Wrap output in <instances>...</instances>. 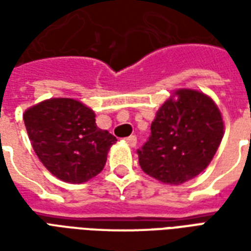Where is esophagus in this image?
I'll return each instance as SVG.
<instances>
[{"label":"esophagus","instance_id":"esophagus-1","mask_svg":"<svg viewBox=\"0 0 251 251\" xmlns=\"http://www.w3.org/2000/svg\"><path fill=\"white\" fill-rule=\"evenodd\" d=\"M126 144L129 145V147L134 148L137 145V137L136 136H130V137H126L125 138Z\"/></svg>","mask_w":251,"mask_h":251}]
</instances>
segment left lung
Returning a JSON list of instances; mask_svg holds the SVG:
<instances>
[{
    "mask_svg": "<svg viewBox=\"0 0 251 251\" xmlns=\"http://www.w3.org/2000/svg\"><path fill=\"white\" fill-rule=\"evenodd\" d=\"M223 129L221 111L208 95L176 90L156 113L149 140L137 151L138 163L161 183L183 184L208 167Z\"/></svg>",
    "mask_w": 251,
    "mask_h": 251,
    "instance_id": "left-lung-1",
    "label": "left lung"
}]
</instances>
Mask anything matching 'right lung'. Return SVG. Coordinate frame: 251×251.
Here are the masks:
<instances>
[{
	"mask_svg": "<svg viewBox=\"0 0 251 251\" xmlns=\"http://www.w3.org/2000/svg\"><path fill=\"white\" fill-rule=\"evenodd\" d=\"M33 151L53 176L86 183L103 169L117 138L95 124V113L71 98H51L24 113Z\"/></svg>",
	"mask_w": 251,
	"mask_h": 251,
	"instance_id": "obj_1",
	"label": "right lung"
}]
</instances>
